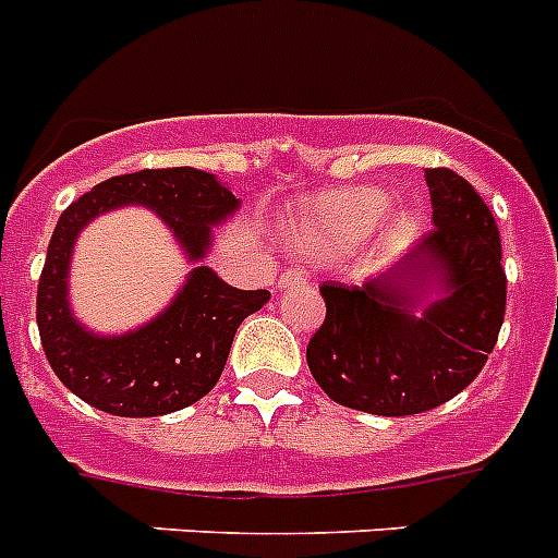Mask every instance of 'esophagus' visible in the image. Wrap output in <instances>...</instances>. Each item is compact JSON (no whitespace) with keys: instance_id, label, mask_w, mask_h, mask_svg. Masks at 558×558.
I'll return each instance as SVG.
<instances>
[{"instance_id":"obj_1","label":"esophagus","mask_w":558,"mask_h":558,"mask_svg":"<svg viewBox=\"0 0 558 558\" xmlns=\"http://www.w3.org/2000/svg\"><path fill=\"white\" fill-rule=\"evenodd\" d=\"M306 283V275H303L301 269H283L280 271L278 278V289L283 292V289H292V287H303Z\"/></svg>"}]
</instances>
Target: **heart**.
Masks as SVG:
<instances>
[{
    "label": "heart",
    "instance_id": "b5f03b06",
    "mask_svg": "<svg viewBox=\"0 0 558 558\" xmlns=\"http://www.w3.org/2000/svg\"><path fill=\"white\" fill-rule=\"evenodd\" d=\"M389 203L392 197L375 185H350V189L320 194L318 201H312V206L306 208V215L294 223L292 238L294 243L318 248V252L352 248L378 229L389 211ZM412 226H415L412 215L396 217L398 232H410Z\"/></svg>",
    "mask_w": 558,
    "mask_h": 558
}]
</instances>
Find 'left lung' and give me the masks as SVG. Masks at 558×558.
<instances>
[{"mask_svg":"<svg viewBox=\"0 0 558 558\" xmlns=\"http://www.w3.org/2000/svg\"><path fill=\"white\" fill-rule=\"evenodd\" d=\"M433 232L357 287L326 280V318L306 347L326 396L373 415L441 407L487 364L507 278L490 208L450 169L424 171Z\"/></svg>","mask_w":558,"mask_h":558,"instance_id":"8db88e82","label":"left lung"}]
</instances>
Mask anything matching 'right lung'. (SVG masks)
<instances>
[{
    "mask_svg": "<svg viewBox=\"0 0 558 558\" xmlns=\"http://www.w3.org/2000/svg\"><path fill=\"white\" fill-rule=\"evenodd\" d=\"M122 205L151 207L195 269L157 319L122 336H97L70 312L66 269L84 226ZM238 208L229 185L189 166L111 177L71 203L57 220L36 292L39 338L59 381L85 404L122 418H151L201 401L223 373L238 326L269 301L266 289H234L203 266L215 226Z\"/></svg>",
    "mask_w": 558,
    "mask_h": 558,
    "instance_id": "1",
    "label": "right lung"
}]
</instances>
